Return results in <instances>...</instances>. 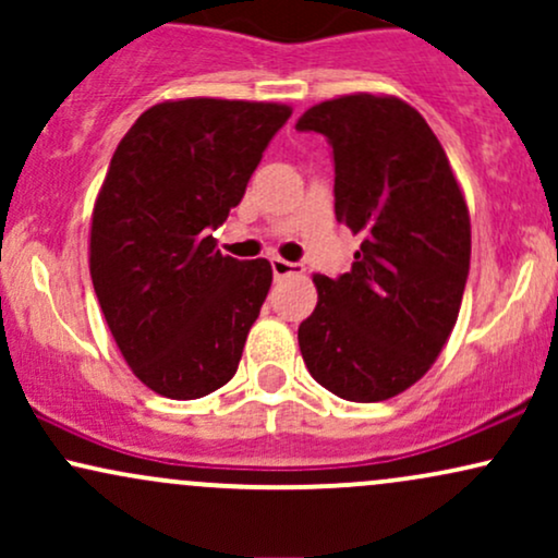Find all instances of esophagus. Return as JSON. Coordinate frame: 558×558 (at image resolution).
Segmentation results:
<instances>
[{"label":"esophagus","instance_id":"obj_1","mask_svg":"<svg viewBox=\"0 0 558 558\" xmlns=\"http://www.w3.org/2000/svg\"><path fill=\"white\" fill-rule=\"evenodd\" d=\"M270 265H272V275L275 278H286V275H293V272H301V265H293V262H288V259H280V257H272L270 259Z\"/></svg>","mask_w":558,"mask_h":558}]
</instances>
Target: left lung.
<instances>
[{"mask_svg": "<svg viewBox=\"0 0 558 558\" xmlns=\"http://www.w3.org/2000/svg\"><path fill=\"white\" fill-rule=\"evenodd\" d=\"M296 128L328 136L336 220L362 235L349 272L312 278L317 306L299 325L301 356L345 401L393 399L433 367L457 325L472 252L462 185L399 96L319 101Z\"/></svg>", "mask_w": 558, "mask_h": 558, "instance_id": "8db88e82", "label": "left lung"}]
</instances>
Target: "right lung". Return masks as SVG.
<instances>
[{
	"mask_svg": "<svg viewBox=\"0 0 558 558\" xmlns=\"http://www.w3.org/2000/svg\"><path fill=\"white\" fill-rule=\"evenodd\" d=\"M288 118L291 107L275 101L168 99L114 149L88 267L120 354L165 399H202L239 369L272 267L226 257L207 230L239 207Z\"/></svg>",
	"mask_w": 558,
	"mask_h": 558,
	"instance_id": "right-lung-1",
	"label": "right lung"
}]
</instances>
